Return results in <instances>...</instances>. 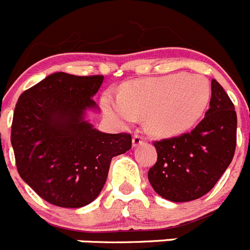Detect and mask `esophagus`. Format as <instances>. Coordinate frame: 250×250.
<instances>
[{"label": "esophagus", "instance_id": "1", "mask_svg": "<svg viewBox=\"0 0 250 250\" xmlns=\"http://www.w3.org/2000/svg\"><path fill=\"white\" fill-rule=\"evenodd\" d=\"M144 143V136L140 135V134H134V136H132V146H139L140 144H143Z\"/></svg>", "mask_w": 250, "mask_h": 250}]
</instances>
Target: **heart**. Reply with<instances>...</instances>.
I'll list each match as a JSON object with an SVG mask.
<instances>
[{"mask_svg":"<svg viewBox=\"0 0 250 250\" xmlns=\"http://www.w3.org/2000/svg\"><path fill=\"white\" fill-rule=\"evenodd\" d=\"M210 100V86L204 77L174 74L127 83L120 98L106 95L103 105L123 123L145 115V125L158 136H170L191 127L202 118Z\"/></svg>","mask_w":250,"mask_h":250,"instance_id":"heart-1","label":"heart"}]
</instances>
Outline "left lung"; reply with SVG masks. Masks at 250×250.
I'll return each mask as SVG.
<instances>
[{
    "label": "left lung",
    "instance_id": "1",
    "mask_svg": "<svg viewBox=\"0 0 250 250\" xmlns=\"http://www.w3.org/2000/svg\"><path fill=\"white\" fill-rule=\"evenodd\" d=\"M205 116L190 132L154 141L158 160L147 178L154 190L183 203L210 191L233 160L237 145V112L220 83L211 80Z\"/></svg>",
    "mask_w": 250,
    "mask_h": 250
}]
</instances>
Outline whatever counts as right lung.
Masks as SVG:
<instances>
[{
  "label": "right lung",
  "mask_w": 250,
  "mask_h": 250,
  "mask_svg": "<svg viewBox=\"0 0 250 250\" xmlns=\"http://www.w3.org/2000/svg\"><path fill=\"white\" fill-rule=\"evenodd\" d=\"M103 75L55 72L23 91L11 126L20 176L43 200L81 208L98 198L114 156L131 149V135L105 134L85 121Z\"/></svg>",
  "instance_id": "obj_1"
}]
</instances>
